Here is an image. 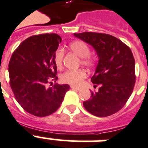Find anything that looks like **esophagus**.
<instances>
[{
    "instance_id": "34e87169",
    "label": "esophagus",
    "mask_w": 148,
    "mask_h": 148,
    "mask_svg": "<svg viewBox=\"0 0 148 148\" xmlns=\"http://www.w3.org/2000/svg\"><path fill=\"white\" fill-rule=\"evenodd\" d=\"M71 89H74V90H77V91H79V90H80V88L76 87V86H71Z\"/></svg>"
}]
</instances>
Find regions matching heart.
<instances>
[{
    "instance_id": "obj_1",
    "label": "heart",
    "mask_w": 148,
    "mask_h": 148,
    "mask_svg": "<svg viewBox=\"0 0 148 148\" xmlns=\"http://www.w3.org/2000/svg\"><path fill=\"white\" fill-rule=\"evenodd\" d=\"M70 49L73 53L81 58L80 62L87 68H92L95 64V61L90 56V49L89 46L83 40H75L70 43ZM64 52L62 49H58L54 56V62L58 68L62 66ZM86 77V73L83 69L68 70L61 75V80L64 84L73 86H80Z\"/></svg>"
}]
</instances>
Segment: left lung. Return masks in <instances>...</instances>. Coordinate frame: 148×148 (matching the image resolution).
Instances as JSON below:
<instances>
[{
  "instance_id": "left-lung-1",
  "label": "left lung",
  "mask_w": 148,
  "mask_h": 148,
  "mask_svg": "<svg viewBox=\"0 0 148 148\" xmlns=\"http://www.w3.org/2000/svg\"><path fill=\"white\" fill-rule=\"evenodd\" d=\"M95 49L99 63L91 81L100 87L84 101L88 112L104 117L115 114L126 105L135 84V59L131 49L118 38L108 34H74Z\"/></svg>"
}]
</instances>
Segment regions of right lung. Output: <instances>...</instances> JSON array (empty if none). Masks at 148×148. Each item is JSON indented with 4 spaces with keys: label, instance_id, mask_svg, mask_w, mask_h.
Returning a JSON list of instances; mask_svg holds the SVG:
<instances>
[{
    "label": "right lung",
    "instance_id": "right-lung-1",
    "mask_svg": "<svg viewBox=\"0 0 148 148\" xmlns=\"http://www.w3.org/2000/svg\"><path fill=\"white\" fill-rule=\"evenodd\" d=\"M61 42L56 34L29 37L13 52L9 62L10 84L15 98L22 108L34 116L53 114L70 89L68 84L47 86L58 80L54 56Z\"/></svg>",
    "mask_w": 148,
    "mask_h": 148
}]
</instances>
